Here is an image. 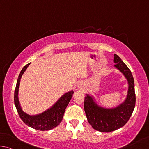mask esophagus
Instances as JSON below:
<instances>
[{"instance_id": "34e87169", "label": "esophagus", "mask_w": 149, "mask_h": 149, "mask_svg": "<svg viewBox=\"0 0 149 149\" xmlns=\"http://www.w3.org/2000/svg\"><path fill=\"white\" fill-rule=\"evenodd\" d=\"M78 87H79V88H80V89H82V86L81 84H79V86H78Z\"/></svg>"}]
</instances>
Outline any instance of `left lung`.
<instances>
[{
	"label": "left lung",
	"instance_id": "obj_1",
	"mask_svg": "<svg viewBox=\"0 0 149 149\" xmlns=\"http://www.w3.org/2000/svg\"><path fill=\"white\" fill-rule=\"evenodd\" d=\"M114 67L118 69L128 82V91L126 100L113 109L97 105L88 94L84 99V111L88 121L93 129L101 132H110L124 126L131 117L135 105L134 80L132 72L118 56L114 55Z\"/></svg>",
	"mask_w": 149,
	"mask_h": 149
}]
</instances>
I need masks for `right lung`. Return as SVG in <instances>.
<instances>
[{"label": "right lung", "instance_id": "add662e5", "mask_svg": "<svg viewBox=\"0 0 149 149\" xmlns=\"http://www.w3.org/2000/svg\"><path fill=\"white\" fill-rule=\"evenodd\" d=\"M29 65L30 63L23 68L18 77L14 92V103L15 107H16L20 118L28 126L33 127L35 130H40V131L52 130L58 126L61 122L65 109L69 104L74 92L70 91L65 93L50 109H48L42 113L34 116H31L29 114H26L22 111L19 105V100H18V89L19 87L20 79L22 74Z\"/></svg>", "mask_w": 149, "mask_h": 149}]
</instances>
